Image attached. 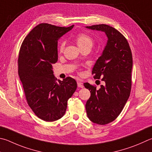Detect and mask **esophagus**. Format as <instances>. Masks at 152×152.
<instances>
[{
    "label": "esophagus",
    "instance_id": "34e87169",
    "mask_svg": "<svg viewBox=\"0 0 152 152\" xmlns=\"http://www.w3.org/2000/svg\"><path fill=\"white\" fill-rule=\"evenodd\" d=\"M77 84H78V88H83L84 86H83V84H82V82L78 80L77 81Z\"/></svg>",
    "mask_w": 152,
    "mask_h": 152
}]
</instances>
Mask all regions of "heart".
<instances>
[{
  "label": "heart",
  "instance_id": "obj_1",
  "mask_svg": "<svg viewBox=\"0 0 152 152\" xmlns=\"http://www.w3.org/2000/svg\"><path fill=\"white\" fill-rule=\"evenodd\" d=\"M76 42L77 43V45L78 46V47L82 49H84L86 48H92L94 44V40L92 38L87 34L85 33H80L76 38ZM65 46V42H62L60 43L59 50L60 52H63Z\"/></svg>",
  "mask_w": 152,
  "mask_h": 152
}]
</instances>
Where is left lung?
<instances>
[{
	"label": "left lung",
	"mask_w": 152,
	"mask_h": 152,
	"mask_svg": "<svg viewBox=\"0 0 152 152\" xmlns=\"http://www.w3.org/2000/svg\"><path fill=\"white\" fill-rule=\"evenodd\" d=\"M86 28L104 32L107 38L102 54L92 72L94 78H102L104 85L97 90L88 82L84 84L91 93L86 104L88 118L94 123L105 125L116 119L130 94L132 51L126 38L113 27L96 24Z\"/></svg>",
	"instance_id": "1"
}]
</instances>
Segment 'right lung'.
Returning <instances> with one entry per match:
<instances>
[{"mask_svg":"<svg viewBox=\"0 0 152 152\" xmlns=\"http://www.w3.org/2000/svg\"><path fill=\"white\" fill-rule=\"evenodd\" d=\"M42 23L24 38L18 56V75L28 106L36 115L54 122L64 115L68 100L77 88L76 81L67 77L55 78L52 64L58 61V40L72 29Z\"/></svg>","mask_w":152,"mask_h":152,"instance_id":"right-lung-1","label":"right lung"}]
</instances>
